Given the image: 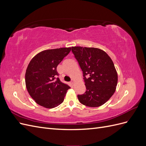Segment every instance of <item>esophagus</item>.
Returning <instances> with one entry per match:
<instances>
[{
	"label": "esophagus",
	"instance_id": "1",
	"mask_svg": "<svg viewBox=\"0 0 146 146\" xmlns=\"http://www.w3.org/2000/svg\"><path fill=\"white\" fill-rule=\"evenodd\" d=\"M70 83H71L72 85H74V83H75V80H72L71 81V82H70Z\"/></svg>",
	"mask_w": 146,
	"mask_h": 146
}]
</instances>
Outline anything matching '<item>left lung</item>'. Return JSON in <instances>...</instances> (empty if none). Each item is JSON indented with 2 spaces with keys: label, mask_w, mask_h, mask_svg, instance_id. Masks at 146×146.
Wrapping results in <instances>:
<instances>
[{
  "label": "left lung",
  "mask_w": 146,
  "mask_h": 146,
  "mask_svg": "<svg viewBox=\"0 0 146 146\" xmlns=\"http://www.w3.org/2000/svg\"><path fill=\"white\" fill-rule=\"evenodd\" d=\"M72 52L83 71L86 88L85 93L77 96L79 102L90 107L104 105L113 95L117 84L112 60L98 48L76 46L72 47Z\"/></svg>",
  "instance_id": "1"
}]
</instances>
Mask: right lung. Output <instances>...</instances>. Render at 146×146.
I'll return each mask as SVG.
<instances>
[{
	"label": "right lung",
	"instance_id": "add662e5",
	"mask_svg": "<svg viewBox=\"0 0 146 146\" xmlns=\"http://www.w3.org/2000/svg\"><path fill=\"white\" fill-rule=\"evenodd\" d=\"M71 47L41 51L31 60L25 72V85L35 102L46 108L63 103L70 86L61 82L56 67L67 56Z\"/></svg>",
	"mask_w": 146,
	"mask_h": 146
}]
</instances>
